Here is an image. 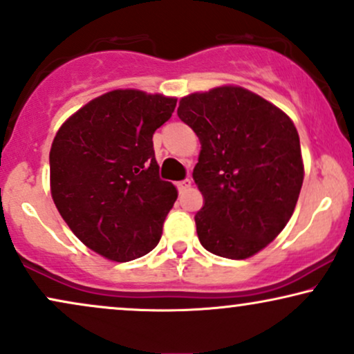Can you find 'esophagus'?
Segmentation results:
<instances>
[{
	"mask_svg": "<svg viewBox=\"0 0 354 354\" xmlns=\"http://www.w3.org/2000/svg\"><path fill=\"white\" fill-rule=\"evenodd\" d=\"M190 185H192V180H190V178H185V180L177 182V189H178V192H184V190H187V189H189Z\"/></svg>",
	"mask_w": 354,
	"mask_h": 354,
	"instance_id": "34e87169",
	"label": "esophagus"
}]
</instances>
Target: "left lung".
<instances>
[{"label": "left lung", "mask_w": 354, "mask_h": 354, "mask_svg": "<svg viewBox=\"0 0 354 354\" xmlns=\"http://www.w3.org/2000/svg\"><path fill=\"white\" fill-rule=\"evenodd\" d=\"M177 115L202 144L194 180L205 205L200 243L213 254L248 259L289 223L304 182L299 133L281 108L236 85L195 91Z\"/></svg>", "instance_id": "obj_1"}]
</instances>
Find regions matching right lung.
<instances>
[{"label": "right lung", "mask_w": 354, "mask_h": 354, "mask_svg": "<svg viewBox=\"0 0 354 354\" xmlns=\"http://www.w3.org/2000/svg\"><path fill=\"white\" fill-rule=\"evenodd\" d=\"M176 97L111 90L73 113L50 147V194L73 234L126 263L154 250L177 189L160 180L152 134Z\"/></svg>", "instance_id": "1"}]
</instances>
